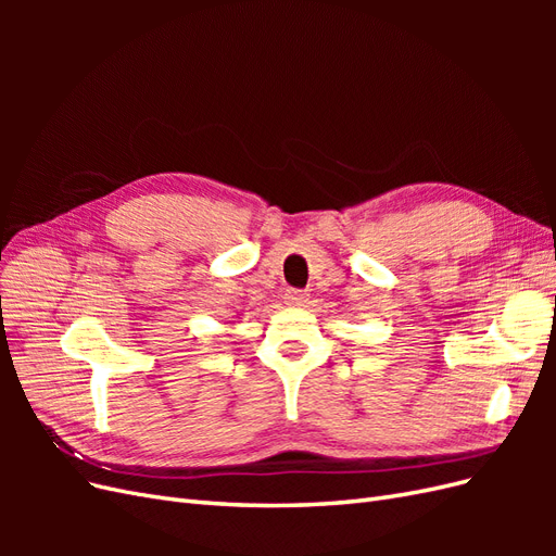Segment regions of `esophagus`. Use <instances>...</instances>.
<instances>
[{
  "label": "esophagus",
  "mask_w": 556,
  "mask_h": 556,
  "mask_svg": "<svg viewBox=\"0 0 556 556\" xmlns=\"http://www.w3.org/2000/svg\"><path fill=\"white\" fill-rule=\"evenodd\" d=\"M306 301H308L306 292H301V290H288V292H285V304H288V306L299 308V306H304Z\"/></svg>",
  "instance_id": "34e87169"
}]
</instances>
